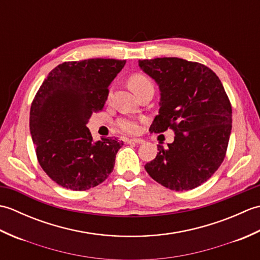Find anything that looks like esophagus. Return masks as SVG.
I'll return each instance as SVG.
<instances>
[{
  "mask_svg": "<svg viewBox=\"0 0 260 260\" xmlns=\"http://www.w3.org/2000/svg\"><path fill=\"white\" fill-rule=\"evenodd\" d=\"M125 142L126 143H135V144H143V143H145V141L142 139H126Z\"/></svg>",
  "mask_w": 260,
  "mask_h": 260,
  "instance_id": "esophagus-1",
  "label": "esophagus"
}]
</instances>
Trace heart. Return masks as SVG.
<instances>
[{
	"label": "heart",
	"mask_w": 260,
	"mask_h": 260,
	"mask_svg": "<svg viewBox=\"0 0 260 260\" xmlns=\"http://www.w3.org/2000/svg\"><path fill=\"white\" fill-rule=\"evenodd\" d=\"M147 84H151V81L143 75H134L129 78V87L133 91H136L139 88ZM118 126L121 131L128 134H135L139 132V124L134 119H121L119 120Z\"/></svg>",
	"instance_id": "obj_1"
}]
</instances>
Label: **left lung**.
Masks as SVG:
<instances>
[{"mask_svg": "<svg viewBox=\"0 0 260 260\" xmlns=\"http://www.w3.org/2000/svg\"><path fill=\"white\" fill-rule=\"evenodd\" d=\"M159 89L158 115L150 132L172 128L174 141L145 170L170 190L187 191L209 180L222 163L233 110L219 77L211 69L181 58L139 60Z\"/></svg>", "mask_w": 260, "mask_h": 260, "instance_id": "1", "label": "left lung"}]
</instances>
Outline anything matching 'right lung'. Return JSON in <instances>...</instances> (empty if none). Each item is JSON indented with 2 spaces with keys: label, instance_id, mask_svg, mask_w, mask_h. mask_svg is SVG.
I'll use <instances>...</instances> for the list:
<instances>
[{
  "label": "right lung",
  "instance_id": "obj_1",
  "mask_svg": "<svg viewBox=\"0 0 260 260\" xmlns=\"http://www.w3.org/2000/svg\"><path fill=\"white\" fill-rule=\"evenodd\" d=\"M125 63L99 58L63 62L42 82L31 105L30 133L39 163L57 184L84 191L112 173L123 141L95 142L87 124L103 109L108 87Z\"/></svg>",
  "mask_w": 260,
  "mask_h": 260
}]
</instances>
